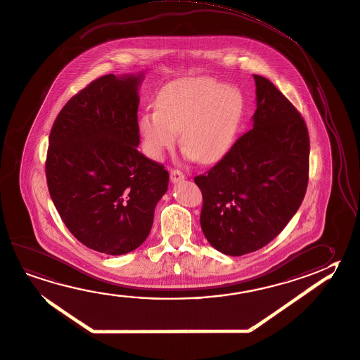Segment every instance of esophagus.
Returning a JSON list of instances; mask_svg holds the SVG:
<instances>
[{"label":"esophagus","mask_w":360,"mask_h":360,"mask_svg":"<svg viewBox=\"0 0 360 360\" xmlns=\"http://www.w3.org/2000/svg\"><path fill=\"white\" fill-rule=\"evenodd\" d=\"M186 178V176L183 174L182 172L178 171V169H172L171 171V181L173 183L181 182Z\"/></svg>","instance_id":"obj_1"}]
</instances>
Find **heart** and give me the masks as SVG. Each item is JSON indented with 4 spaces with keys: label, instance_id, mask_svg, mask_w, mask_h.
Here are the masks:
<instances>
[{
    "label": "heart",
    "instance_id": "obj_1",
    "mask_svg": "<svg viewBox=\"0 0 360 360\" xmlns=\"http://www.w3.org/2000/svg\"><path fill=\"white\" fill-rule=\"evenodd\" d=\"M245 101L238 87L210 77H188L160 89L157 110L140 116V134L154 159L172 149L181 131L188 158L214 163L226 155L238 135Z\"/></svg>",
    "mask_w": 360,
    "mask_h": 360
}]
</instances>
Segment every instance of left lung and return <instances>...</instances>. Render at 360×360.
<instances>
[{"label": "left lung", "mask_w": 360, "mask_h": 360, "mask_svg": "<svg viewBox=\"0 0 360 360\" xmlns=\"http://www.w3.org/2000/svg\"><path fill=\"white\" fill-rule=\"evenodd\" d=\"M252 129L226 155L195 177L202 231L231 257L271 243L301 206L309 183V138L302 116L264 77L254 75Z\"/></svg>", "instance_id": "1"}]
</instances>
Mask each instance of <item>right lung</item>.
Segmentation results:
<instances>
[{
    "mask_svg": "<svg viewBox=\"0 0 360 360\" xmlns=\"http://www.w3.org/2000/svg\"><path fill=\"white\" fill-rule=\"evenodd\" d=\"M144 73L100 77L58 114L45 162L64 225L96 252L122 255L146 241L168 189L165 167L138 150Z\"/></svg>",
    "mask_w": 360,
    "mask_h": 360,
    "instance_id": "1",
    "label": "right lung"
}]
</instances>
